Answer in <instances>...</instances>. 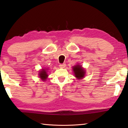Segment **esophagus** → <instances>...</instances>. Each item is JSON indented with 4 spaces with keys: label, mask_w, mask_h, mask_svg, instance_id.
<instances>
[{
    "label": "esophagus",
    "mask_w": 128,
    "mask_h": 128,
    "mask_svg": "<svg viewBox=\"0 0 128 128\" xmlns=\"http://www.w3.org/2000/svg\"><path fill=\"white\" fill-rule=\"evenodd\" d=\"M59 66H60V68H64L66 67V64H60V65H59Z\"/></svg>",
    "instance_id": "obj_1"
}]
</instances>
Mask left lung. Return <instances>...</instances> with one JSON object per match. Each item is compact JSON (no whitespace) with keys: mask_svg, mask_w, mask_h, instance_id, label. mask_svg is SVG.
Wrapping results in <instances>:
<instances>
[{"mask_svg":"<svg viewBox=\"0 0 128 128\" xmlns=\"http://www.w3.org/2000/svg\"><path fill=\"white\" fill-rule=\"evenodd\" d=\"M72 70L74 72L75 76L78 79H82L84 77L86 71L82 66L79 65V64L75 65L72 67Z\"/></svg>","mask_w":128,"mask_h":128,"instance_id":"1","label":"left lung"}]
</instances>
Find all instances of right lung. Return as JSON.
Returning <instances> with one entry per match:
<instances>
[{
  "instance_id": "right-lung-1",
  "label": "right lung",
  "mask_w": 128,
  "mask_h": 128,
  "mask_svg": "<svg viewBox=\"0 0 128 128\" xmlns=\"http://www.w3.org/2000/svg\"><path fill=\"white\" fill-rule=\"evenodd\" d=\"M48 69L47 68H42L41 71H40L39 72V77L41 79V80L42 81H45L46 80L48 76V72H47Z\"/></svg>"
}]
</instances>
